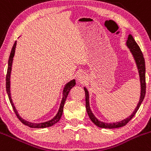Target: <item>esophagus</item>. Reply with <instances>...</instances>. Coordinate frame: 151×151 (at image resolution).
Instances as JSON below:
<instances>
[{
  "mask_svg": "<svg viewBox=\"0 0 151 151\" xmlns=\"http://www.w3.org/2000/svg\"><path fill=\"white\" fill-rule=\"evenodd\" d=\"M77 80L80 81V82H83L85 80V74H84L83 72H82V71H81V72H79L78 74H77Z\"/></svg>",
  "mask_w": 151,
  "mask_h": 151,
  "instance_id": "esophagus-1",
  "label": "esophagus"
}]
</instances>
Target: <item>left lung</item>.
<instances>
[{"label":"left lung","instance_id":"left-lung-1","mask_svg":"<svg viewBox=\"0 0 151 151\" xmlns=\"http://www.w3.org/2000/svg\"><path fill=\"white\" fill-rule=\"evenodd\" d=\"M127 45L129 47L132 54L134 57L135 60L136 64H137V69L139 71V80H140V87H141V92H140V97H139V101L137 107L135 108L133 113L128 116L125 119L122 120L121 122H114V123H105V122H101L98 120L93 114L92 111L90 110V103H89V93L86 88H84L85 92V102H86V110L89 117L91 119V121L98 126V127L101 128H108V129H114V128H119L125 126L133 118L135 114L137 113V110L139 109L141 104L143 101L144 98L145 96V90H146V83H145V58L143 57L142 51L139 48V45H137V42H135L134 39L133 38L132 35H129L127 40Z\"/></svg>","mask_w":151,"mask_h":151}]
</instances>
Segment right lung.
Instances as JSON below:
<instances>
[{
  "instance_id": "obj_1",
  "label": "right lung",
  "mask_w": 151,
  "mask_h": 151,
  "mask_svg": "<svg viewBox=\"0 0 151 151\" xmlns=\"http://www.w3.org/2000/svg\"><path fill=\"white\" fill-rule=\"evenodd\" d=\"M16 45H17V41L14 42V45H13V47L12 49V51H11L10 56H9V63H8V70H7V74H6V92H7V94L9 96V101H10L11 104H12L13 109H14V112H15L16 115H17V118L21 121L22 123L24 125H27V126L29 127L32 128H45V127H49L53 126V124H55V123H57L61 119V116H62L63 114V106H64L65 101H66V98H67L68 94H69V91L74 85H76L75 80H71L70 82H68L66 85H65L64 88H63V98L62 100H61V105H60L59 109H58V111L56 115L53 117L52 119L49 120V121L42 122V123H32V122H27L26 120L23 119L21 116H19V114L17 112V110L16 109L15 106H14V103H13L12 96H11V92H10V77H11V72H12V62H13V58L14 56V53H15V49H16Z\"/></svg>"
}]
</instances>
